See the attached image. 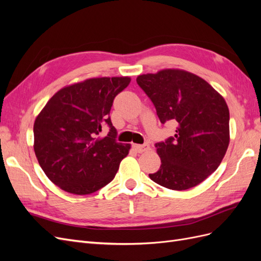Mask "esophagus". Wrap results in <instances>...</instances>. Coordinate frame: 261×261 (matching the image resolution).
<instances>
[{
  "mask_svg": "<svg viewBox=\"0 0 261 261\" xmlns=\"http://www.w3.org/2000/svg\"><path fill=\"white\" fill-rule=\"evenodd\" d=\"M133 148L135 149L136 152L141 153V152H145L146 150L149 149V145H147V144H145V145H133Z\"/></svg>",
  "mask_w": 261,
  "mask_h": 261,
  "instance_id": "1",
  "label": "esophagus"
}]
</instances>
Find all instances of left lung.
Masks as SVG:
<instances>
[{"mask_svg": "<svg viewBox=\"0 0 261 261\" xmlns=\"http://www.w3.org/2000/svg\"><path fill=\"white\" fill-rule=\"evenodd\" d=\"M136 82L160 122L176 125L174 136L154 145L161 167L149 177L173 191L200 184L218 169L230 143L226 102L206 81L185 70L163 69Z\"/></svg>", "mask_w": 261, "mask_h": 261, "instance_id": "8db88e82", "label": "left lung"}]
</instances>
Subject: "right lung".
Here are the masks:
<instances>
[{
  "instance_id": "obj_1",
  "label": "right lung",
  "mask_w": 261,
  "mask_h": 261,
  "mask_svg": "<svg viewBox=\"0 0 261 261\" xmlns=\"http://www.w3.org/2000/svg\"><path fill=\"white\" fill-rule=\"evenodd\" d=\"M129 83V77H102L65 87L37 116L36 156L45 175L63 191L89 195L114 178L130 146L116 140L110 111ZM106 125L108 135L101 137Z\"/></svg>"
}]
</instances>
